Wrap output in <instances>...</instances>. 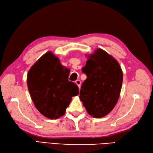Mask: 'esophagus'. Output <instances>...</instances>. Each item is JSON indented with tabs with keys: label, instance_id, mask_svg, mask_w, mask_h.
<instances>
[{
	"label": "esophagus",
	"instance_id": "obj_1",
	"mask_svg": "<svg viewBox=\"0 0 153 153\" xmlns=\"http://www.w3.org/2000/svg\"><path fill=\"white\" fill-rule=\"evenodd\" d=\"M75 83L78 86V87H79V88H80V87H81V81L79 79H77L75 81Z\"/></svg>",
	"mask_w": 153,
	"mask_h": 153
}]
</instances>
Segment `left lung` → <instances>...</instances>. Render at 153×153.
<instances>
[{"mask_svg": "<svg viewBox=\"0 0 153 153\" xmlns=\"http://www.w3.org/2000/svg\"><path fill=\"white\" fill-rule=\"evenodd\" d=\"M88 58L82 68L87 78L82 83L79 98L88 114L100 118L109 114L118 101L123 72L118 62L102 49Z\"/></svg>", "mask_w": 153, "mask_h": 153, "instance_id": "8db88e82", "label": "left lung"}]
</instances>
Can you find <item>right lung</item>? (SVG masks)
<instances>
[{"mask_svg":"<svg viewBox=\"0 0 153 153\" xmlns=\"http://www.w3.org/2000/svg\"><path fill=\"white\" fill-rule=\"evenodd\" d=\"M70 70L49 51L39 59L27 75V85L36 108L50 119L65 114L72 97L79 94V88L68 81Z\"/></svg>","mask_w":153,"mask_h":153,"instance_id":"1","label":"right lung"}]
</instances>
